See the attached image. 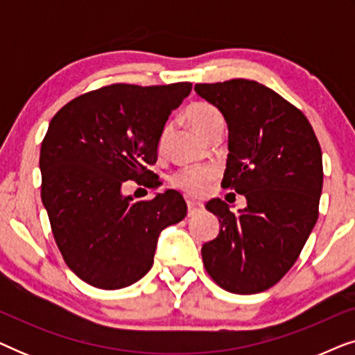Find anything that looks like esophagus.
<instances>
[{
    "instance_id": "esophagus-1",
    "label": "esophagus",
    "mask_w": 355,
    "mask_h": 355,
    "mask_svg": "<svg viewBox=\"0 0 355 355\" xmlns=\"http://www.w3.org/2000/svg\"><path fill=\"white\" fill-rule=\"evenodd\" d=\"M202 203L198 202H193V200H187V211H189V216H193L197 215V213L202 211Z\"/></svg>"
}]
</instances>
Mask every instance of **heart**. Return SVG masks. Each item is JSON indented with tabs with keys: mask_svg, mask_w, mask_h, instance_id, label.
Instances as JSON below:
<instances>
[{
	"mask_svg": "<svg viewBox=\"0 0 355 355\" xmlns=\"http://www.w3.org/2000/svg\"><path fill=\"white\" fill-rule=\"evenodd\" d=\"M186 116L187 123L192 125L193 130L202 135H205L208 130H210L213 125L221 121V114L215 106L202 103V101H197V103H191L186 108ZM164 142V134L159 137L158 147L162 148ZM216 176V169L211 166H189L182 168L181 171H178L173 176V184L178 189H181L182 192H186L187 196L198 197L205 192L208 184L211 182V179Z\"/></svg>",
	"mask_w": 355,
	"mask_h": 355,
	"instance_id": "obj_1",
	"label": "heart"
}]
</instances>
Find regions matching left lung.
I'll list each match as a JSON object with an SVG mask.
<instances>
[{
    "mask_svg": "<svg viewBox=\"0 0 355 355\" xmlns=\"http://www.w3.org/2000/svg\"><path fill=\"white\" fill-rule=\"evenodd\" d=\"M193 90L225 116L223 184L247 200L239 215L220 198L207 203L221 227L202 247L203 265L230 293H261L291 270L318 220L322 148L302 111L259 82L232 79Z\"/></svg>",
    "mask_w": 355,
    "mask_h": 355,
    "instance_id": "8db88e82",
    "label": "left lung"
}]
</instances>
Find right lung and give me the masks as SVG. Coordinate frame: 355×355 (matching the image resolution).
I'll list each match as a JSON object with an SVG mask.
<instances>
[{
    "instance_id": "right-lung-1",
    "label": "right lung",
    "mask_w": 355,
    "mask_h": 355,
    "mask_svg": "<svg viewBox=\"0 0 355 355\" xmlns=\"http://www.w3.org/2000/svg\"><path fill=\"white\" fill-rule=\"evenodd\" d=\"M191 90V82L113 84L53 116L40 148L42 202L62 259L87 284L111 291L144 278L159 232L186 216L179 192L134 200L123 196V184L159 186L148 166L157 163L168 116Z\"/></svg>"
}]
</instances>
